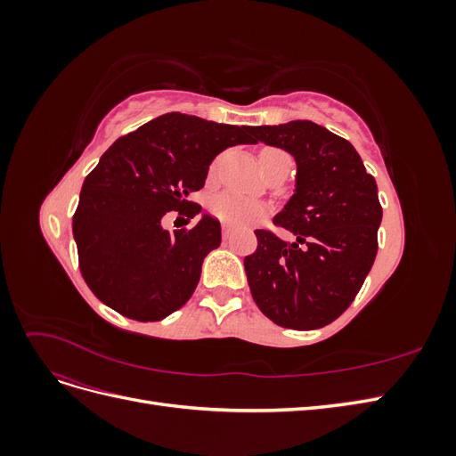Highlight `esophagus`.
<instances>
[{"instance_id": "esophagus-1", "label": "esophagus", "mask_w": 456, "mask_h": 456, "mask_svg": "<svg viewBox=\"0 0 456 456\" xmlns=\"http://www.w3.org/2000/svg\"><path fill=\"white\" fill-rule=\"evenodd\" d=\"M223 238H224V240H230V238H232V226H228V224L223 226Z\"/></svg>"}]
</instances>
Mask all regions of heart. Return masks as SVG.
Segmentation results:
<instances>
[{
  "label": "heart",
  "instance_id": "b5f03b06",
  "mask_svg": "<svg viewBox=\"0 0 456 456\" xmlns=\"http://www.w3.org/2000/svg\"><path fill=\"white\" fill-rule=\"evenodd\" d=\"M275 156H283L281 150L275 148H265L260 151V161H266ZM211 209L216 218L224 220L228 224H249L256 223V220L266 216V207L262 203H256L249 198H243L240 194H232V191H226V194H220L213 200Z\"/></svg>",
  "mask_w": 456,
  "mask_h": 456
}]
</instances>
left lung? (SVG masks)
Masks as SVG:
<instances>
[{"instance_id":"left-lung-1","label":"left lung","mask_w":456,"mask_h":456,"mask_svg":"<svg viewBox=\"0 0 456 456\" xmlns=\"http://www.w3.org/2000/svg\"><path fill=\"white\" fill-rule=\"evenodd\" d=\"M255 142L287 150L297 161V188L243 265L260 312L287 329L310 330L346 312L379 249L382 207L377 183L355 148L314 121L251 127Z\"/></svg>"}]
</instances>
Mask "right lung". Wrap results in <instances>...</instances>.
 <instances>
[{
	"instance_id": "add662e5",
	"label": "right lung",
	"mask_w": 456,
	"mask_h": 456,
	"mask_svg": "<svg viewBox=\"0 0 456 456\" xmlns=\"http://www.w3.org/2000/svg\"><path fill=\"white\" fill-rule=\"evenodd\" d=\"M251 127L163 114L110 146L87 175L74 213L79 270L94 297L136 322H159L196 291L203 258L220 245V223L165 230L169 211L188 223L220 151L253 144Z\"/></svg>"
}]
</instances>
